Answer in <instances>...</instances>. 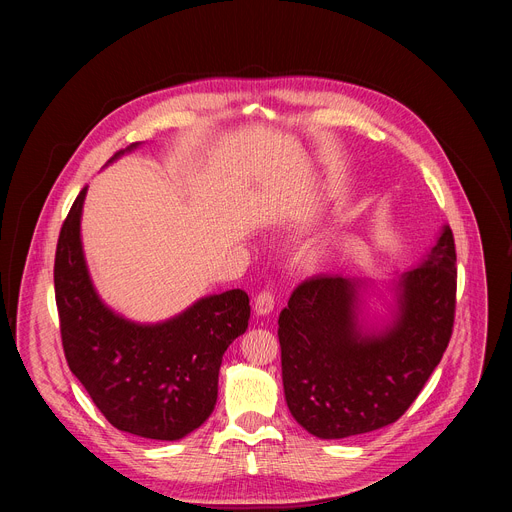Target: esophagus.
<instances>
[{
    "label": "esophagus",
    "instance_id": "esophagus-1",
    "mask_svg": "<svg viewBox=\"0 0 512 512\" xmlns=\"http://www.w3.org/2000/svg\"><path fill=\"white\" fill-rule=\"evenodd\" d=\"M255 312H257V316H267V314H271L273 312V308H275V296H273V291L271 289H263L261 294L255 298Z\"/></svg>",
    "mask_w": 512,
    "mask_h": 512
}]
</instances>
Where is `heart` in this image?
<instances>
[{"label":"heart","instance_id":"heart-1","mask_svg":"<svg viewBox=\"0 0 512 512\" xmlns=\"http://www.w3.org/2000/svg\"><path fill=\"white\" fill-rule=\"evenodd\" d=\"M320 255H322V249H314L312 253H310V259H314V261H318L320 259Z\"/></svg>","mask_w":512,"mask_h":512}]
</instances>
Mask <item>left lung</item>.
Masks as SVG:
<instances>
[{
    "label": "left lung",
    "mask_w": 512,
    "mask_h": 512,
    "mask_svg": "<svg viewBox=\"0 0 512 512\" xmlns=\"http://www.w3.org/2000/svg\"><path fill=\"white\" fill-rule=\"evenodd\" d=\"M456 245L446 225L425 259L393 283L381 328L362 320L367 281L316 275L279 314L281 379L294 419L320 440L395 423L440 364L454 328Z\"/></svg>",
    "instance_id": "left-lung-1"
}]
</instances>
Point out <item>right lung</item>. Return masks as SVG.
<instances>
[{
	"label": "right lung",
	"mask_w": 512,
	"mask_h": 512,
	"mask_svg": "<svg viewBox=\"0 0 512 512\" xmlns=\"http://www.w3.org/2000/svg\"><path fill=\"white\" fill-rule=\"evenodd\" d=\"M137 145L131 143L113 160ZM85 196L87 186L60 229L54 259L68 369L113 427L148 440H180L216 405L223 354L249 326V296L243 289L206 296L158 324L115 314L99 298L87 269L81 241Z\"/></svg>",
	"instance_id": "1"
}]
</instances>
